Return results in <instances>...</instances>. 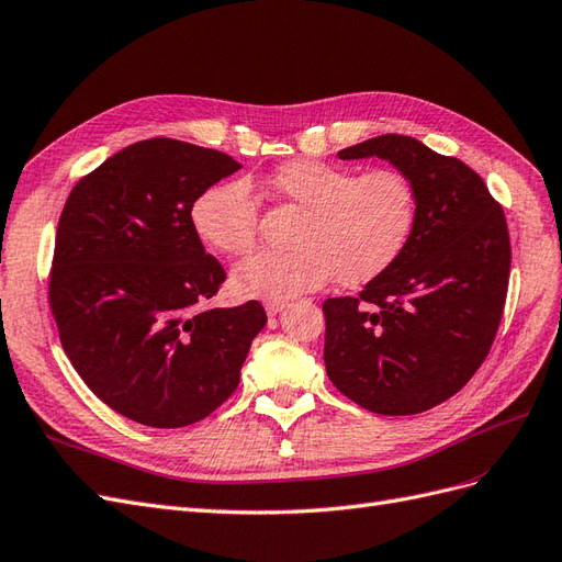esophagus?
Instances as JSON below:
<instances>
[{
    "mask_svg": "<svg viewBox=\"0 0 562 562\" xmlns=\"http://www.w3.org/2000/svg\"><path fill=\"white\" fill-rule=\"evenodd\" d=\"M283 307H285L283 300H267V302H265V312H267L269 316H277L279 312H283Z\"/></svg>",
    "mask_w": 562,
    "mask_h": 562,
    "instance_id": "34e87169",
    "label": "esophagus"
}]
</instances>
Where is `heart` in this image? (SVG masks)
<instances>
[{
	"mask_svg": "<svg viewBox=\"0 0 562 562\" xmlns=\"http://www.w3.org/2000/svg\"><path fill=\"white\" fill-rule=\"evenodd\" d=\"M271 194L304 211L291 252H255L234 267L232 285L244 297L288 300L328 283L361 285L403 252L417 220V192L396 168L356 173L314 159L279 166ZM192 220L215 250L241 258L258 241V199L246 182H220L203 192Z\"/></svg>",
	"mask_w": 562,
	"mask_h": 562,
	"instance_id": "obj_1",
	"label": "heart"
}]
</instances>
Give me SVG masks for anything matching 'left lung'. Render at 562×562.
<instances>
[{
	"mask_svg": "<svg viewBox=\"0 0 562 562\" xmlns=\"http://www.w3.org/2000/svg\"><path fill=\"white\" fill-rule=\"evenodd\" d=\"M337 157L394 164L415 187L417 220L359 297L323 302V361L366 411L417 415L454 396L495 342L512 271L506 217L473 168L411 135H378Z\"/></svg>",
	"mask_w": 562,
	"mask_h": 562,
	"instance_id": "left-lung-1",
	"label": "left lung"
}]
</instances>
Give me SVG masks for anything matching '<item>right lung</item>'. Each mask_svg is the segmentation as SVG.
<instances>
[{"label":"right lung","mask_w":562,"mask_h":562,"mask_svg":"<svg viewBox=\"0 0 562 562\" xmlns=\"http://www.w3.org/2000/svg\"><path fill=\"white\" fill-rule=\"evenodd\" d=\"M239 168L225 151L149 138L65 201L48 279L60 345L100 401L145 427H187L223 405L267 323L255 300L203 310L227 274L192 206Z\"/></svg>","instance_id":"obj_1"}]
</instances>
